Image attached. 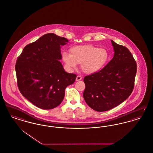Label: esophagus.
Returning a JSON list of instances; mask_svg holds the SVG:
<instances>
[{
  "label": "esophagus",
  "instance_id": "34e87169",
  "mask_svg": "<svg viewBox=\"0 0 153 153\" xmlns=\"http://www.w3.org/2000/svg\"><path fill=\"white\" fill-rule=\"evenodd\" d=\"M81 79H82V77L81 76H77L76 77V80L77 81H80V80H81Z\"/></svg>",
  "mask_w": 153,
  "mask_h": 153
}]
</instances>
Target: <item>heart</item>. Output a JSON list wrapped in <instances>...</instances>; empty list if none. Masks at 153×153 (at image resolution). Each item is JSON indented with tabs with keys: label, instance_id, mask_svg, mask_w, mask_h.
I'll use <instances>...</instances> for the list:
<instances>
[{
	"label": "heart",
	"instance_id": "obj_1",
	"mask_svg": "<svg viewBox=\"0 0 153 153\" xmlns=\"http://www.w3.org/2000/svg\"><path fill=\"white\" fill-rule=\"evenodd\" d=\"M109 55L105 48L91 45L74 46L69 50V54L63 52L62 59L65 67L69 71L81 64L82 71L88 74H94L101 71L108 62Z\"/></svg>",
	"mask_w": 153,
	"mask_h": 153
}]
</instances>
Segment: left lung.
I'll list each match as a JSON object with an SVG mask.
<instances>
[{"instance_id":"1","label":"left lung","mask_w":153,"mask_h":153,"mask_svg":"<svg viewBox=\"0 0 153 153\" xmlns=\"http://www.w3.org/2000/svg\"><path fill=\"white\" fill-rule=\"evenodd\" d=\"M111 42L113 59L101 71L84 79V99L97 111L116 107L129 97L134 87L137 65L133 55L125 46Z\"/></svg>"}]
</instances>
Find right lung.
<instances>
[{"mask_svg": "<svg viewBox=\"0 0 153 153\" xmlns=\"http://www.w3.org/2000/svg\"><path fill=\"white\" fill-rule=\"evenodd\" d=\"M68 40L47 33L26 45L16 64L17 85L21 94L37 108L49 110L62 102L66 88L76 75L65 72L59 60L61 46Z\"/></svg>", "mask_w": 153, "mask_h": 153, "instance_id": "right-lung-1", "label": "right lung"}]
</instances>
